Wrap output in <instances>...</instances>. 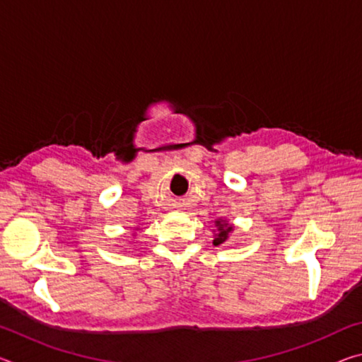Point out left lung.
I'll list each match as a JSON object with an SVG mask.
<instances>
[{
  "mask_svg": "<svg viewBox=\"0 0 362 362\" xmlns=\"http://www.w3.org/2000/svg\"><path fill=\"white\" fill-rule=\"evenodd\" d=\"M214 225H216V230H212L214 233L212 244L214 246H220V244H223L230 240L231 233L235 231V225L228 223V220L222 217L217 218L216 222H214Z\"/></svg>",
  "mask_w": 362,
  "mask_h": 362,
  "instance_id": "1",
  "label": "left lung"
}]
</instances>
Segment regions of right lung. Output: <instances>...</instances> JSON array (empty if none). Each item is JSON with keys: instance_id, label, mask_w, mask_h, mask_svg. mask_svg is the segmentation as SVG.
Listing matches in <instances>:
<instances>
[{"instance_id": "add662e5", "label": "right lung", "mask_w": 362, "mask_h": 362, "mask_svg": "<svg viewBox=\"0 0 362 362\" xmlns=\"http://www.w3.org/2000/svg\"><path fill=\"white\" fill-rule=\"evenodd\" d=\"M137 230H140V228H136V231H137ZM132 236H136V233H132Z\"/></svg>"}]
</instances>
